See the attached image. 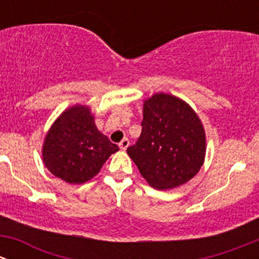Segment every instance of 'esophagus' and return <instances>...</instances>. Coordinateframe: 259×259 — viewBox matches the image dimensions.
Returning a JSON list of instances; mask_svg holds the SVG:
<instances>
[{"label":"esophagus","instance_id":"34e87169","mask_svg":"<svg viewBox=\"0 0 259 259\" xmlns=\"http://www.w3.org/2000/svg\"><path fill=\"white\" fill-rule=\"evenodd\" d=\"M127 146H129V140H127L126 138H125V139H122L121 142L119 143V148L121 149V150H126Z\"/></svg>","mask_w":259,"mask_h":259}]
</instances>
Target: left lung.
Instances as JSON below:
<instances>
[{"label":"left lung","instance_id":"left-lung-1","mask_svg":"<svg viewBox=\"0 0 259 259\" xmlns=\"http://www.w3.org/2000/svg\"><path fill=\"white\" fill-rule=\"evenodd\" d=\"M142 134L127 155L150 187H180L197 176L207 150L204 126L182 99L156 93L143 104Z\"/></svg>","mask_w":259,"mask_h":259}]
</instances>
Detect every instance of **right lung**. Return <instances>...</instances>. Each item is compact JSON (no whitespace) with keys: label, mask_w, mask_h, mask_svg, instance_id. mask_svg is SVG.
Here are the masks:
<instances>
[{"label":"right lung","mask_w":259,"mask_h":259,"mask_svg":"<svg viewBox=\"0 0 259 259\" xmlns=\"http://www.w3.org/2000/svg\"><path fill=\"white\" fill-rule=\"evenodd\" d=\"M117 150V145L96 127L91 109L76 104L65 109L46 133L42 160L57 178L82 184L93 179Z\"/></svg>","instance_id":"add662e5"}]
</instances>
